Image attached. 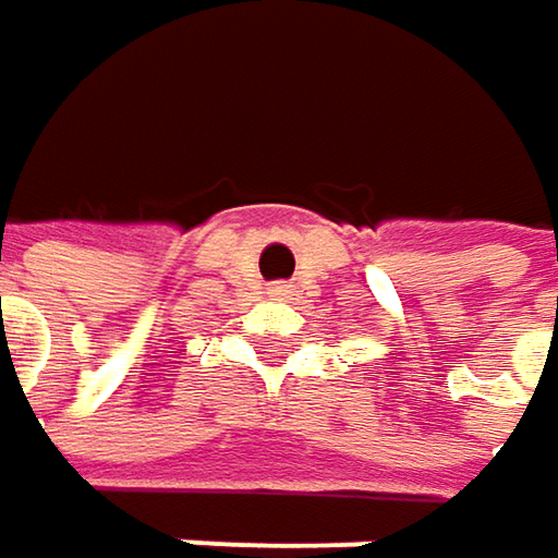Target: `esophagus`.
<instances>
[{
	"label": "esophagus",
	"mask_w": 558,
	"mask_h": 558,
	"mask_svg": "<svg viewBox=\"0 0 558 558\" xmlns=\"http://www.w3.org/2000/svg\"><path fill=\"white\" fill-rule=\"evenodd\" d=\"M269 294H272V298H289V294H292V289H289V286H272V289H269Z\"/></svg>",
	"instance_id": "1"
}]
</instances>
